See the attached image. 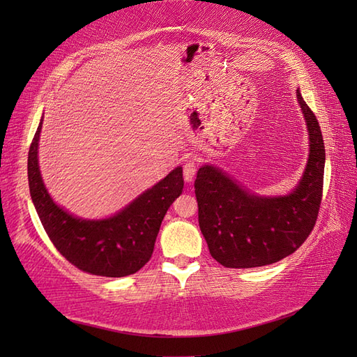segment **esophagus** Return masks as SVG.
<instances>
[{
	"label": "esophagus",
	"mask_w": 357,
	"mask_h": 357,
	"mask_svg": "<svg viewBox=\"0 0 357 357\" xmlns=\"http://www.w3.org/2000/svg\"><path fill=\"white\" fill-rule=\"evenodd\" d=\"M197 162L193 159H189L185 162V165H183V177H185L186 183H190L197 174Z\"/></svg>",
	"instance_id": "34e87169"
}]
</instances>
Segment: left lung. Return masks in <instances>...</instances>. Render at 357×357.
I'll use <instances>...</instances> for the list:
<instances>
[{
  "instance_id": "1",
  "label": "left lung",
  "mask_w": 357,
  "mask_h": 357,
  "mask_svg": "<svg viewBox=\"0 0 357 357\" xmlns=\"http://www.w3.org/2000/svg\"><path fill=\"white\" fill-rule=\"evenodd\" d=\"M296 98L307 123L308 159L287 195L262 197L219 167L202 165L195 180L198 220L211 256L226 268H256L282 261L307 240L317 220L325 172V144L317 119Z\"/></svg>"
}]
</instances>
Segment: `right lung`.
<instances>
[{
	"instance_id": "1",
	"label": "right lung",
	"mask_w": 357,
	"mask_h": 357,
	"mask_svg": "<svg viewBox=\"0 0 357 357\" xmlns=\"http://www.w3.org/2000/svg\"><path fill=\"white\" fill-rule=\"evenodd\" d=\"M43 117L28 153V181L43 228L58 252L84 273L126 277L152 257L156 236L169 205L181 195L183 168L177 167L121 211L105 219H82L52 199L38 165Z\"/></svg>"
}]
</instances>
